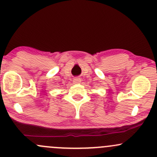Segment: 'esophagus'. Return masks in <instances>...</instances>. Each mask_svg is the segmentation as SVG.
Here are the masks:
<instances>
[{"label": "esophagus", "mask_w": 157, "mask_h": 157, "mask_svg": "<svg viewBox=\"0 0 157 157\" xmlns=\"http://www.w3.org/2000/svg\"><path fill=\"white\" fill-rule=\"evenodd\" d=\"M80 82H81V79L79 78V77H75V78L73 80V82L75 84L80 83Z\"/></svg>", "instance_id": "obj_1"}]
</instances>
